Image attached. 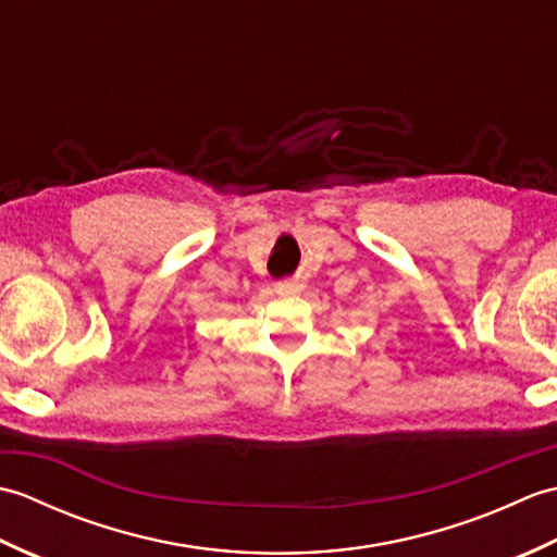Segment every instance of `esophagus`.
Returning a JSON list of instances; mask_svg holds the SVG:
<instances>
[{
	"mask_svg": "<svg viewBox=\"0 0 557 557\" xmlns=\"http://www.w3.org/2000/svg\"><path fill=\"white\" fill-rule=\"evenodd\" d=\"M301 289V285L299 282H294V280H280V282H275V292L277 294H297Z\"/></svg>",
	"mask_w": 557,
	"mask_h": 557,
	"instance_id": "esophagus-1",
	"label": "esophagus"
}]
</instances>
